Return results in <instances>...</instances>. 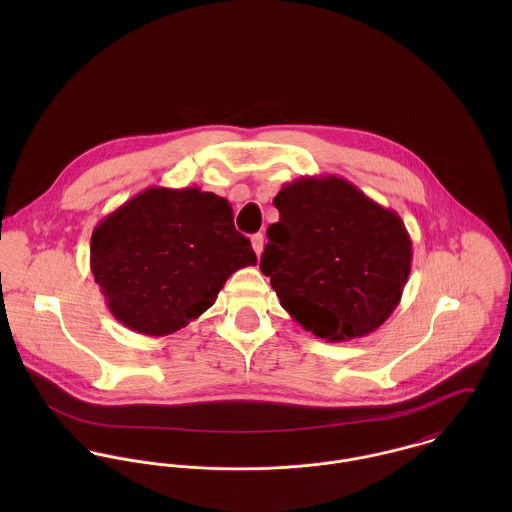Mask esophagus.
I'll use <instances>...</instances> for the list:
<instances>
[{
	"label": "esophagus",
	"instance_id": "esophagus-1",
	"mask_svg": "<svg viewBox=\"0 0 512 512\" xmlns=\"http://www.w3.org/2000/svg\"><path fill=\"white\" fill-rule=\"evenodd\" d=\"M252 248H254V252H256L258 256L262 254V250H264V234H262V232H258V234L252 236Z\"/></svg>",
	"mask_w": 512,
	"mask_h": 512
}]
</instances>
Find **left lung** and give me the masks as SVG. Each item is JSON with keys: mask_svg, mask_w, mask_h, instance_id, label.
Listing matches in <instances>:
<instances>
[{"mask_svg": "<svg viewBox=\"0 0 512 512\" xmlns=\"http://www.w3.org/2000/svg\"><path fill=\"white\" fill-rule=\"evenodd\" d=\"M260 268L282 307L315 337L339 343L376 331L412 268L402 219L337 175L301 177L274 199Z\"/></svg>", "mask_w": 512, "mask_h": 512, "instance_id": "1", "label": "left lung"}]
</instances>
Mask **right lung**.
Listing matches in <instances>:
<instances>
[{
	"mask_svg": "<svg viewBox=\"0 0 512 512\" xmlns=\"http://www.w3.org/2000/svg\"><path fill=\"white\" fill-rule=\"evenodd\" d=\"M254 264L230 203L199 187H149L100 220L90 238V270L110 313L147 337L187 327L236 270Z\"/></svg>",
	"mask_w": 512,
	"mask_h": 512,
	"instance_id": "add662e5",
	"label": "right lung"
}]
</instances>
